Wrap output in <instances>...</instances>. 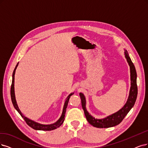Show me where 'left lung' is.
<instances>
[{
	"label": "left lung",
	"instance_id": "obj_1",
	"mask_svg": "<svg viewBox=\"0 0 148 148\" xmlns=\"http://www.w3.org/2000/svg\"><path fill=\"white\" fill-rule=\"evenodd\" d=\"M124 54L125 57L126 58L127 61L130 66L131 86L127 101L121 110H119L116 113L106 118L101 119H95L91 114H90L88 111L86 110L85 107L86 100L84 94L81 93V92L79 94L81 98L82 107V108L84 110L86 118L87 121L92 126L97 128H108L115 126V125L119 124L120 123H121L123 119L127 115V114L130 110V109L133 107L135 104L138 94V88L137 85H136V72L135 66L132 63V60H131L127 51L124 52Z\"/></svg>",
	"mask_w": 148,
	"mask_h": 148
}]
</instances>
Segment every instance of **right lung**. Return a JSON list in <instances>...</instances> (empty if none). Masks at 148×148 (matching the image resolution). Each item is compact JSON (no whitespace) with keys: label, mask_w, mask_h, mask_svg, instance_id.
I'll return each instance as SVG.
<instances>
[{"label":"right lung","mask_w":148,"mask_h":148,"mask_svg":"<svg viewBox=\"0 0 148 148\" xmlns=\"http://www.w3.org/2000/svg\"><path fill=\"white\" fill-rule=\"evenodd\" d=\"M18 65V63L16 64V67L13 71V78H12V85H11V91H10V94H11V98H12V101L13 104V106L14 107V108L16 109L19 113L21 114V116L24 118V119L25 120V121L26 122V123L28 124L30 127H31L32 128H33L35 130H52L53 129H56L57 127H60L63 121L64 120V116H65V113H66V108L68 106V103L69 102V99L71 97V96H72L74 93H71L70 94L68 97L66 99V101L64 102V105L63 107V113L61 117L60 118V119L58 120V121L54 124H50V125H44V124H41L38 123H36L32 120L26 118L25 116H24V114H23V113H21V112L20 111L19 108L18 106L17 102H16V99H15V95H14V74H15V71L16 69V68H17Z\"/></svg>","instance_id":"add662e5"}]
</instances>
